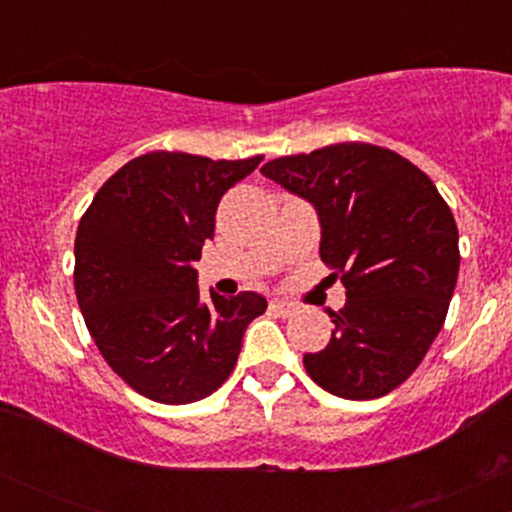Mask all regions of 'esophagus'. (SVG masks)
<instances>
[{"label": "esophagus", "mask_w": 512, "mask_h": 512, "mask_svg": "<svg viewBox=\"0 0 512 512\" xmlns=\"http://www.w3.org/2000/svg\"><path fill=\"white\" fill-rule=\"evenodd\" d=\"M269 310H272V313H276L279 317H291L298 308L293 303H289V301H281V298H272V301H269Z\"/></svg>", "instance_id": "34e87169"}]
</instances>
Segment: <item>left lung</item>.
Segmentation results:
<instances>
[{"label":"left lung","instance_id":"8db88e82","mask_svg":"<svg viewBox=\"0 0 512 512\" xmlns=\"http://www.w3.org/2000/svg\"><path fill=\"white\" fill-rule=\"evenodd\" d=\"M262 175L313 204L320 257L346 289L330 344L303 356L305 370L337 397L387 395L424 361L448 315L460 272L450 207L414 163L373 144L274 158Z\"/></svg>","mask_w":512,"mask_h":512}]
</instances>
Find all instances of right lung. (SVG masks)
<instances>
[{"mask_svg": "<svg viewBox=\"0 0 512 512\" xmlns=\"http://www.w3.org/2000/svg\"><path fill=\"white\" fill-rule=\"evenodd\" d=\"M262 163L154 151L93 197L74 243V289L108 366L139 395L190 404L219 390L262 293L202 301L195 262L214 238L221 197Z\"/></svg>", "mask_w": 512, "mask_h": 512, "instance_id": "add662e5", "label": "right lung"}]
</instances>
